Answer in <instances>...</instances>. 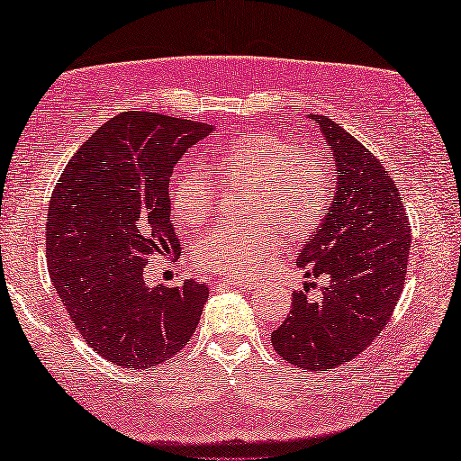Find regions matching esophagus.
Instances as JSON below:
<instances>
[{
    "mask_svg": "<svg viewBox=\"0 0 461 461\" xmlns=\"http://www.w3.org/2000/svg\"><path fill=\"white\" fill-rule=\"evenodd\" d=\"M228 285H231V287H238V289H244V291L257 287V283L246 281V279H228Z\"/></svg>",
    "mask_w": 461,
    "mask_h": 461,
    "instance_id": "obj_1",
    "label": "esophagus"
}]
</instances>
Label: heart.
<instances>
[{
    "instance_id": "heart-1",
    "label": "heart",
    "mask_w": 461,
    "mask_h": 461,
    "mask_svg": "<svg viewBox=\"0 0 461 461\" xmlns=\"http://www.w3.org/2000/svg\"><path fill=\"white\" fill-rule=\"evenodd\" d=\"M221 185H248L242 223L217 225L194 244L193 262L211 273L233 279L257 275L289 238L308 236L322 223L330 207L334 180L322 153L297 148L291 139L273 133H248L219 148L209 159ZM167 201L176 221L199 230L217 207L215 182L199 170L174 172Z\"/></svg>"
}]
</instances>
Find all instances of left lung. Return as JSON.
<instances>
[{"label":"left lung","mask_w":461,"mask_h":461,"mask_svg":"<svg viewBox=\"0 0 461 461\" xmlns=\"http://www.w3.org/2000/svg\"><path fill=\"white\" fill-rule=\"evenodd\" d=\"M334 156L330 209L297 257L305 276H326L322 297L294 294L289 316L270 334L285 361L308 371L336 369L361 355L392 318L411 252L404 203L379 159L363 143L320 114Z\"/></svg>","instance_id":"1"}]
</instances>
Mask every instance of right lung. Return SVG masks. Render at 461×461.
<instances>
[{
    "instance_id": "add662e5",
    "label": "right lung",
    "mask_w": 461,
    "mask_h": 461,
    "mask_svg": "<svg viewBox=\"0 0 461 461\" xmlns=\"http://www.w3.org/2000/svg\"><path fill=\"white\" fill-rule=\"evenodd\" d=\"M213 125L121 113L77 149L49 201L47 265L71 324L98 355L149 369L191 340L204 283L148 287L153 254L180 252L170 219L172 167Z\"/></svg>"
}]
</instances>
